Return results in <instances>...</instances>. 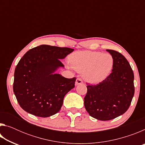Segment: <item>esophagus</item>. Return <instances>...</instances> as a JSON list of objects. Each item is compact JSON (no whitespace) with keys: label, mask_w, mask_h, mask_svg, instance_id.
Segmentation results:
<instances>
[{"label":"esophagus","mask_w":145,"mask_h":145,"mask_svg":"<svg viewBox=\"0 0 145 145\" xmlns=\"http://www.w3.org/2000/svg\"><path fill=\"white\" fill-rule=\"evenodd\" d=\"M82 83H83V82H82L81 78H77V79H76V81H75V85L76 86L78 85V84H82Z\"/></svg>","instance_id":"obj_1"}]
</instances>
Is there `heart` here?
Segmentation results:
<instances>
[{"instance_id": "heart-1", "label": "heart", "mask_w": 145, "mask_h": 145, "mask_svg": "<svg viewBox=\"0 0 145 145\" xmlns=\"http://www.w3.org/2000/svg\"><path fill=\"white\" fill-rule=\"evenodd\" d=\"M69 61L73 69L82 73L86 80L93 83L105 79L113 67L112 56L99 52H75L71 55Z\"/></svg>"}]
</instances>
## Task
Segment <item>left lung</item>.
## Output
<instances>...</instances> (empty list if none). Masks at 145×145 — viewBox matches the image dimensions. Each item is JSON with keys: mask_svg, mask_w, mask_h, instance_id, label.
Segmentation results:
<instances>
[{"mask_svg": "<svg viewBox=\"0 0 145 145\" xmlns=\"http://www.w3.org/2000/svg\"><path fill=\"white\" fill-rule=\"evenodd\" d=\"M113 59L112 72L99 84H87L84 107L91 116L107 121L125 112L134 95V73L121 53L106 50Z\"/></svg>", "mask_w": 145, "mask_h": 145, "instance_id": "8db88e82", "label": "left lung"}]
</instances>
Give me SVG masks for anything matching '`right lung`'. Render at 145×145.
Here are the masks:
<instances>
[{
  "mask_svg": "<svg viewBox=\"0 0 145 145\" xmlns=\"http://www.w3.org/2000/svg\"><path fill=\"white\" fill-rule=\"evenodd\" d=\"M73 50L41 45L21 58L14 70L13 91L24 111L43 118L59 111L64 97L75 87L76 78H65L55 72L64 67L60 59Z\"/></svg>",
  "mask_w": 145,
  "mask_h": 145,
  "instance_id": "right-lung-1",
  "label": "right lung"
}]
</instances>
